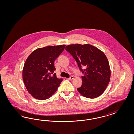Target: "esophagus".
Returning a JSON list of instances; mask_svg holds the SVG:
<instances>
[{
	"instance_id": "obj_1",
	"label": "esophagus",
	"mask_w": 134,
	"mask_h": 134,
	"mask_svg": "<svg viewBox=\"0 0 134 134\" xmlns=\"http://www.w3.org/2000/svg\"><path fill=\"white\" fill-rule=\"evenodd\" d=\"M74 78V77L73 76H71L70 78L68 79V80H72Z\"/></svg>"
}]
</instances>
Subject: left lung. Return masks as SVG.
<instances>
[{
	"mask_svg": "<svg viewBox=\"0 0 134 134\" xmlns=\"http://www.w3.org/2000/svg\"><path fill=\"white\" fill-rule=\"evenodd\" d=\"M65 49L77 62L84 76L82 83L77 91L87 98L100 96L105 91L110 82V70L105 53L89 44L68 45Z\"/></svg>",
	"mask_w": 134,
	"mask_h": 134,
	"instance_id": "obj_1",
	"label": "left lung"
}]
</instances>
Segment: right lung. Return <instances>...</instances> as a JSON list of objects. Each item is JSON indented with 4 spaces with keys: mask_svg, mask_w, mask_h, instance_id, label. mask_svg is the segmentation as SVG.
<instances>
[{
    "mask_svg": "<svg viewBox=\"0 0 134 134\" xmlns=\"http://www.w3.org/2000/svg\"><path fill=\"white\" fill-rule=\"evenodd\" d=\"M65 45L48 46L35 49L25 62L23 78L28 92L37 99L45 100L54 93L63 79H58L54 62Z\"/></svg>",
    "mask_w": 134,
    "mask_h": 134,
    "instance_id": "obj_1",
    "label": "right lung"
}]
</instances>
